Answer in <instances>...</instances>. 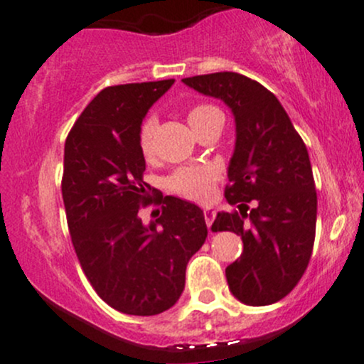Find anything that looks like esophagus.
I'll return each mask as SVG.
<instances>
[{"label":"esophagus","mask_w":364,"mask_h":364,"mask_svg":"<svg viewBox=\"0 0 364 364\" xmlns=\"http://www.w3.org/2000/svg\"><path fill=\"white\" fill-rule=\"evenodd\" d=\"M214 218H216V211H214L213 208H204V220L208 227H211Z\"/></svg>","instance_id":"obj_1"}]
</instances>
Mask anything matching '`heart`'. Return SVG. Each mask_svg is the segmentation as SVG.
I'll return each instance as SVG.
<instances>
[{
    "label": "heart",
    "instance_id": "heart-1",
    "mask_svg": "<svg viewBox=\"0 0 364 364\" xmlns=\"http://www.w3.org/2000/svg\"><path fill=\"white\" fill-rule=\"evenodd\" d=\"M188 124L192 125L195 132L200 131L204 125L211 124L216 118H223L220 108L209 102H200L195 105L186 112ZM153 136H155V120L148 118L141 124L139 136H137V144L139 151L144 159H151L155 146H153ZM216 179V172L211 167L205 166H186L178 167L174 172H171L166 179V186L169 192L186 200L193 202H205L213 193V185Z\"/></svg>",
    "mask_w": 364,
    "mask_h": 364
}]
</instances>
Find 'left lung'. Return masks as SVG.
Returning a JSON list of instances; mask_svg holds the SVG:
<instances>
[{"instance_id":"left-lung-1","label":"left lung","mask_w":364,"mask_h":364,"mask_svg":"<svg viewBox=\"0 0 364 364\" xmlns=\"http://www.w3.org/2000/svg\"><path fill=\"white\" fill-rule=\"evenodd\" d=\"M183 82L225 101L235 114L225 197L239 211L220 213L211 227L237 233L244 244L240 258L225 270L228 288L246 305L275 304L300 282L316 239L317 195L307 148L277 97L256 80L221 71Z\"/></svg>"}]
</instances>
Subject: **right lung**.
Listing matches in <instances>:
<instances>
[{
  "label": "right lung",
  "instance_id": "add662e5",
  "mask_svg": "<svg viewBox=\"0 0 364 364\" xmlns=\"http://www.w3.org/2000/svg\"><path fill=\"white\" fill-rule=\"evenodd\" d=\"M174 80L106 87L71 127L64 144L63 200L83 274L117 311L155 316L178 301L190 258L208 237L195 204L156 193L146 181L137 136L144 114ZM160 205L144 228L139 211Z\"/></svg>",
  "mask_w": 364,
  "mask_h": 364
}]
</instances>
